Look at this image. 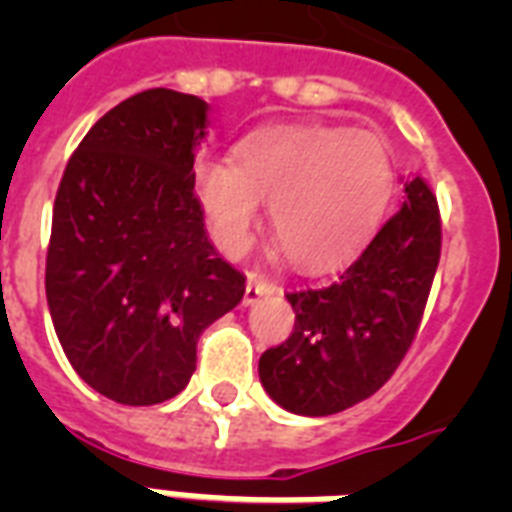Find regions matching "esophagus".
<instances>
[{
  "instance_id": "obj_1",
  "label": "esophagus",
  "mask_w": 512,
  "mask_h": 512,
  "mask_svg": "<svg viewBox=\"0 0 512 512\" xmlns=\"http://www.w3.org/2000/svg\"><path fill=\"white\" fill-rule=\"evenodd\" d=\"M273 292H279V287H276L273 281H268L265 276H260V273H249L247 292H244V305L257 303L260 297L273 295Z\"/></svg>"
}]
</instances>
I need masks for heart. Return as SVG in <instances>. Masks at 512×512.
Wrapping results in <instances>:
<instances>
[{"instance_id": "heart-1", "label": "heart", "mask_w": 512, "mask_h": 512, "mask_svg": "<svg viewBox=\"0 0 512 512\" xmlns=\"http://www.w3.org/2000/svg\"><path fill=\"white\" fill-rule=\"evenodd\" d=\"M390 188L385 143L324 122L260 127L236 143L233 159L201 156L193 164V193L217 247L241 255L263 201H271L273 241L300 271H327L356 255L380 223Z\"/></svg>"}]
</instances>
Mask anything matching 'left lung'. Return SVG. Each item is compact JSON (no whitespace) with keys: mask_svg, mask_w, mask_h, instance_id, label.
Instances as JSON below:
<instances>
[{"mask_svg":"<svg viewBox=\"0 0 512 512\" xmlns=\"http://www.w3.org/2000/svg\"><path fill=\"white\" fill-rule=\"evenodd\" d=\"M404 193V207L335 284L287 295L295 329L257 366L287 412L327 417L364 401L412 348L441 257V215L422 177L406 180Z\"/></svg>","mask_w":512,"mask_h":512,"instance_id":"8db88e82","label":"left lung"}]
</instances>
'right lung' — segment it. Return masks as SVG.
I'll use <instances>...</instances> for the list:
<instances>
[{"mask_svg": "<svg viewBox=\"0 0 512 512\" xmlns=\"http://www.w3.org/2000/svg\"><path fill=\"white\" fill-rule=\"evenodd\" d=\"M209 106L146 90L92 124L60 180L44 289L63 353L116 404L177 396L201 332L244 297L204 228L193 159Z\"/></svg>", "mask_w": 512, "mask_h": 512, "instance_id": "obj_1", "label": "right lung"}]
</instances>
